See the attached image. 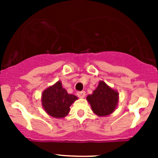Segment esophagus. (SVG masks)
<instances>
[{"label":"esophagus","mask_w":158,"mask_h":158,"mask_svg":"<svg viewBox=\"0 0 158 158\" xmlns=\"http://www.w3.org/2000/svg\"><path fill=\"white\" fill-rule=\"evenodd\" d=\"M77 96L79 97V98H84V97L85 96V91L77 92Z\"/></svg>","instance_id":"esophagus-1"}]
</instances>
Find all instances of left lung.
<instances>
[{"instance_id": "left-lung-1", "label": "left lung", "mask_w": 158, "mask_h": 158, "mask_svg": "<svg viewBox=\"0 0 158 158\" xmlns=\"http://www.w3.org/2000/svg\"><path fill=\"white\" fill-rule=\"evenodd\" d=\"M86 99L94 114L100 117L107 116L116 109L118 93L107 85L104 81H100L97 88Z\"/></svg>"}]
</instances>
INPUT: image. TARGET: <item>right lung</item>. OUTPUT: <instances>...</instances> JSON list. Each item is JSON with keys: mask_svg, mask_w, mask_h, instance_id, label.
<instances>
[{"mask_svg": "<svg viewBox=\"0 0 158 158\" xmlns=\"http://www.w3.org/2000/svg\"><path fill=\"white\" fill-rule=\"evenodd\" d=\"M77 97L69 94L62 87V82L56 83L44 90L42 93V106L50 116L62 118L66 116L70 111V107Z\"/></svg>", "mask_w": 158, "mask_h": 158, "instance_id": "add662e5", "label": "right lung"}]
</instances>
